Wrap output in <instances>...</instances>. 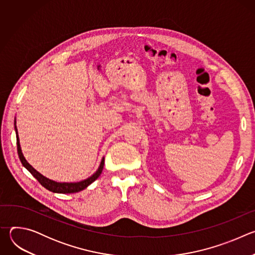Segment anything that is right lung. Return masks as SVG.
Segmentation results:
<instances>
[{
    "mask_svg": "<svg viewBox=\"0 0 255 255\" xmlns=\"http://www.w3.org/2000/svg\"><path fill=\"white\" fill-rule=\"evenodd\" d=\"M15 131H16V138H17V150H18V155L19 158L23 164V166L30 171V173L37 179L39 183L41 184V186H43L45 189H47L48 191L52 192V193H57V194H72V193H78L81 192L83 190H85L86 188H88L92 183L100 176V174L102 173L103 167H104V162H105V158L103 157L101 160V163L97 169V171L92 174L91 176H89L88 178L81 180V181H77V183H58V181L49 179L48 177L42 175L40 172H38L36 170L32 165H30L27 160L25 159L22 150H21V146H20V141H19V136H18V132H17V127H16V120H15Z\"/></svg>",
    "mask_w": 255,
    "mask_h": 255,
    "instance_id": "1",
    "label": "right lung"
}]
</instances>
